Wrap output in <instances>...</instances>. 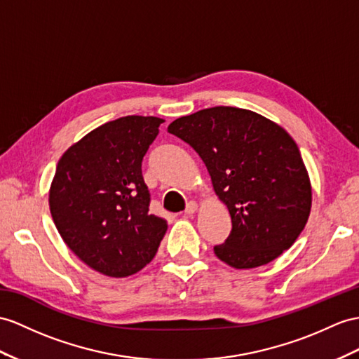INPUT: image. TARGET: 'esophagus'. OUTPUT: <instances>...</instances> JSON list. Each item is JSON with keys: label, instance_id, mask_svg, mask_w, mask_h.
Listing matches in <instances>:
<instances>
[{"label": "esophagus", "instance_id": "obj_1", "mask_svg": "<svg viewBox=\"0 0 359 359\" xmlns=\"http://www.w3.org/2000/svg\"><path fill=\"white\" fill-rule=\"evenodd\" d=\"M196 210H198V204L195 203V201H190V203H187V205H186L184 213L186 215H194Z\"/></svg>", "mask_w": 359, "mask_h": 359}]
</instances>
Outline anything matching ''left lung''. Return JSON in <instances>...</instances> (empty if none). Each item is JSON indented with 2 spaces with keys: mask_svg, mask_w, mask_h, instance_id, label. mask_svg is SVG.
<instances>
[{
  "mask_svg": "<svg viewBox=\"0 0 359 359\" xmlns=\"http://www.w3.org/2000/svg\"><path fill=\"white\" fill-rule=\"evenodd\" d=\"M168 130L198 152L230 212L231 233L215 247L217 259L250 269L292 247L308 222L312 187L282 126L250 109L215 107L177 118Z\"/></svg>",
  "mask_w": 359,
  "mask_h": 359,
  "instance_id": "8db88e82",
  "label": "left lung"
}]
</instances>
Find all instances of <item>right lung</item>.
<instances>
[{"mask_svg":"<svg viewBox=\"0 0 359 359\" xmlns=\"http://www.w3.org/2000/svg\"><path fill=\"white\" fill-rule=\"evenodd\" d=\"M158 117L108 121L60 156L48 191L60 238L97 273L128 277L155 257L168 230L149 213L142 161L158 135Z\"/></svg>","mask_w":359,"mask_h":359,"instance_id":"add662e5","label":"right lung"}]
</instances>
